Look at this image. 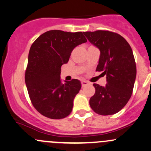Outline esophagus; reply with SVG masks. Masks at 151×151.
Here are the masks:
<instances>
[{
    "mask_svg": "<svg viewBox=\"0 0 151 151\" xmlns=\"http://www.w3.org/2000/svg\"><path fill=\"white\" fill-rule=\"evenodd\" d=\"M88 84H89V83H88L87 81H81V86H82V87H84V86H87Z\"/></svg>",
    "mask_w": 151,
    "mask_h": 151,
    "instance_id": "esophagus-1",
    "label": "esophagus"
}]
</instances>
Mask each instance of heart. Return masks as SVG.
Segmentation results:
<instances>
[{"instance_id":"1","label":"heart","mask_w":151,"mask_h":151,"mask_svg":"<svg viewBox=\"0 0 151 151\" xmlns=\"http://www.w3.org/2000/svg\"><path fill=\"white\" fill-rule=\"evenodd\" d=\"M93 47V46H90V47Z\"/></svg>"}]
</instances>
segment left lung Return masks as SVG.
Returning a JSON list of instances; mask_svg holds the SVG:
<instances>
[{
  "mask_svg": "<svg viewBox=\"0 0 151 151\" xmlns=\"http://www.w3.org/2000/svg\"><path fill=\"white\" fill-rule=\"evenodd\" d=\"M83 33L101 52L96 71L106 75L107 81L104 86L93 84L95 93L89 100L90 106L99 115L116 114L125 106L133 92L136 65L132 49L116 32L96 30Z\"/></svg>",
  "mask_w": 151,
  "mask_h": 151,
  "instance_id": "left-lung-1",
  "label": "left lung"
}]
</instances>
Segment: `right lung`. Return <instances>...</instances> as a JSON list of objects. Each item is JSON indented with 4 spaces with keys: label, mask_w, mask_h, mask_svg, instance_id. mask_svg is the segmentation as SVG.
<instances>
[{
    "label": "right lung",
    "mask_w": 151,
    "mask_h": 151,
    "mask_svg": "<svg viewBox=\"0 0 151 151\" xmlns=\"http://www.w3.org/2000/svg\"><path fill=\"white\" fill-rule=\"evenodd\" d=\"M83 32L50 30L32 43L25 80L32 104L44 116L61 119L72 112L81 83L72 79L62 84L61 67L67 63L75 47L86 42Z\"/></svg>",
    "instance_id": "obj_1"
}]
</instances>
